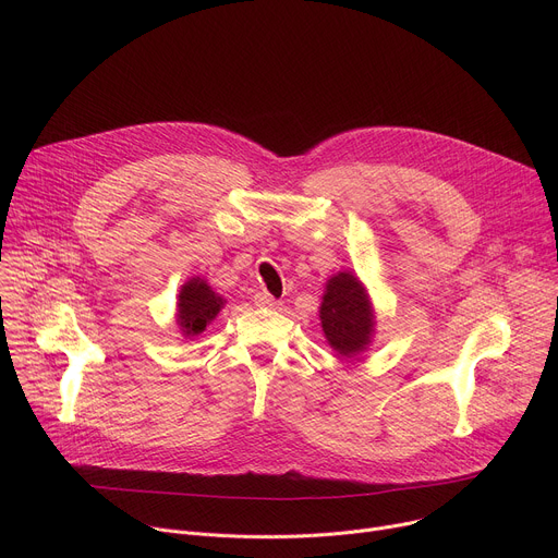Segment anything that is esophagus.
<instances>
[{
  "label": "esophagus",
  "instance_id": "esophagus-1",
  "mask_svg": "<svg viewBox=\"0 0 558 558\" xmlns=\"http://www.w3.org/2000/svg\"><path fill=\"white\" fill-rule=\"evenodd\" d=\"M256 304L258 306H269V308H278L282 302L280 300H276L274 295H269V293H265V291H260V293H256Z\"/></svg>",
  "mask_w": 558,
  "mask_h": 558
}]
</instances>
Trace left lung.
Wrapping results in <instances>:
<instances>
[{"label": "left lung", "instance_id": "left-lung-1", "mask_svg": "<svg viewBox=\"0 0 558 558\" xmlns=\"http://www.w3.org/2000/svg\"><path fill=\"white\" fill-rule=\"evenodd\" d=\"M320 327L338 357L362 355L375 338V308L366 284L353 271H338L325 284Z\"/></svg>", "mask_w": 558, "mask_h": 558}]
</instances>
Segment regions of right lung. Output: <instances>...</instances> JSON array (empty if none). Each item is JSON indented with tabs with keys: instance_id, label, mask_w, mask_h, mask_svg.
<instances>
[{
	"instance_id": "1",
	"label": "right lung",
	"mask_w": 558,
	"mask_h": 558,
	"mask_svg": "<svg viewBox=\"0 0 558 558\" xmlns=\"http://www.w3.org/2000/svg\"><path fill=\"white\" fill-rule=\"evenodd\" d=\"M227 300L201 276L190 278L177 295V325L185 340L201 336L225 308Z\"/></svg>"
}]
</instances>
